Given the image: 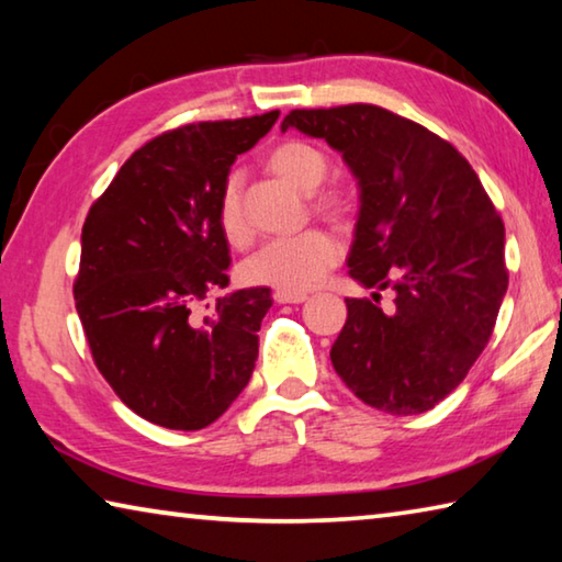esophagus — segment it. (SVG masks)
I'll use <instances>...</instances> for the list:
<instances>
[{"label": "esophagus", "instance_id": "obj_1", "mask_svg": "<svg viewBox=\"0 0 562 562\" xmlns=\"http://www.w3.org/2000/svg\"><path fill=\"white\" fill-rule=\"evenodd\" d=\"M274 297V302H280V304H300V302H304L307 300V294H294V292H274L272 294Z\"/></svg>", "mask_w": 562, "mask_h": 562}]
</instances>
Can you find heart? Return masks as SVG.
<instances>
[{"label":"heart","instance_id":"heart-1","mask_svg":"<svg viewBox=\"0 0 562 562\" xmlns=\"http://www.w3.org/2000/svg\"><path fill=\"white\" fill-rule=\"evenodd\" d=\"M268 168L274 176L288 180L292 188L310 193V211L331 223H347L355 211L349 193L341 188H322L329 173V156L307 140H282L268 154ZM217 231L231 247H247L252 240V227L245 217L240 183L227 180L217 198ZM339 262V245L331 235L310 227L300 235L280 237L262 245L240 268L247 284H260L280 292L304 294L315 290L327 272Z\"/></svg>","mask_w":562,"mask_h":562}]
</instances>
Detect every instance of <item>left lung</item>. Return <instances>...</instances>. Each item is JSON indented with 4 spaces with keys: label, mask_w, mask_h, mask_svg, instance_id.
I'll list each match as a JSON object with an SVG mask.
<instances>
[{
    "label": "left lung",
    "mask_w": 562,
    "mask_h": 562,
    "mask_svg": "<svg viewBox=\"0 0 562 562\" xmlns=\"http://www.w3.org/2000/svg\"><path fill=\"white\" fill-rule=\"evenodd\" d=\"M297 128L337 148L359 183L349 274L396 292L394 310L347 300L331 364L379 412L424 414L486 349L508 290L506 227L479 176L449 140L374 103L294 109Z\"/></svg>",
    "instance_id": "1"
}]
</instances>
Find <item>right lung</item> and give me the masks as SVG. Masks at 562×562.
I'll return each mask as SVG.
<instances>
[{
    "label": "right lung",
    "mask_w": 562,
    "mask_h": 562,
    "mask_svg": "<svg viewBox=\"0 0 562 562\" xmlns=\"http://www.w3.org/2000/svg\"><path fill=\"white\" fill-rule=\"evenodd\" d=\"M278 116L160 133L121 166L83 223L76 312L101 376L150 424L205 429L250 382L270 290L217 297L211 317L198 307L231 282L215 221L227 173Z\"/></svg>",
    "instance_id": "add662e5"
}]
</instances>
